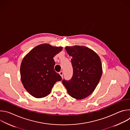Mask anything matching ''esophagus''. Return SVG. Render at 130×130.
<instances>
[{
	"label": "esophagus",
	"instance_id": "obj_1",
	"mask_svg": "<svg viewBox=\"0 0 130 130\" xmlns=\"http://www.w3.org/2000/svg\"><path fill=\"white\" fill-rule=\"evenodd\" d=\"M59 74H60V75L62 77V78H63V72L62 71H60V72H59Z\"/></svg>",
	"mask_w": 130,
	"mask_h": 130
}]
</instances>
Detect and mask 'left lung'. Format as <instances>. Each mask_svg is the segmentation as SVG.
Masks as SVG:
<instances>
[{
  "label": "left lung",
  "instance_id": "obj_1",
  "mask_svg": "<svg viewBox=\"0 0 130 130\" xmlns=\"http://www.w3.org/2000/svg\"><path fill=\"white\" fill-rule=\"evenodd\" d=\"M71 60L73 76L69 81L62 83L69 95L76 99H83L94 91L102 76V67L99 55L85 46L65 47Z\"/></svg>",
  "mask_w": 130,
  "mask_h": 130
}]
</instances>
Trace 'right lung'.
Segmentation results:
<instances>
[{"label":"right lung","mask_w":130,"mask_h":130,"mask_svg":"<svg viewBox=\"0 0 130 130\" xmlns=\"http://www.w3.org/2000/svg\"><path fill=\"white\" fill-rule=\"evenodd\" d=\"M62 49L43 44L34 47L24 58L20 68L22 82L34 97L48 96L55 83L62 80L61 76L54 69L53 57Z\"/></svg>","instance_id":"add662e5"}]
</instances>
